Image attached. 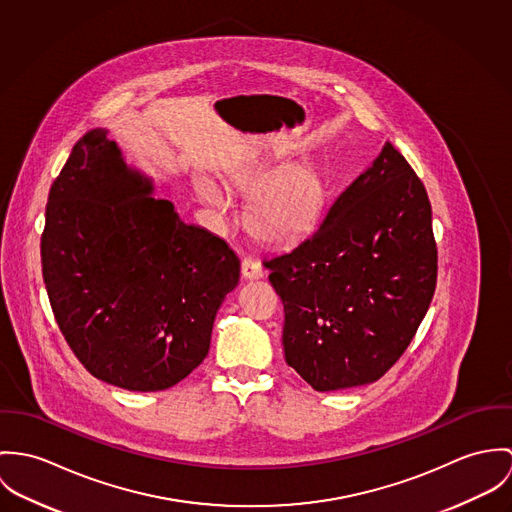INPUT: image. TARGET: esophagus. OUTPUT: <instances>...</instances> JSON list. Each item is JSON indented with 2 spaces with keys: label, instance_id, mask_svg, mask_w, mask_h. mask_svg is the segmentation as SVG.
Wrapping results in <instances>:
<instances>
[{
  "label": "esophagus",
  "instance_id": "obj_1",
  "mask_svg": "<svg viewBox=\"0 0 512 512\" xmlns=\"http://www.w3.org/2000/svg\"><path fill=\"white\" fill-rule=\"evenodd\" d=\"M263 273H265V271H263L261 263H257L255 259L245 257V259L241 261V275H243L245 281H257V279L263 277Z\"/></svg>",
  "mask_w": 512,
  "mask_h": 512
}]
</instances>
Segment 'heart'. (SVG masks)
I'll return each mask as SVG.
<instances>
[{"instance_id":"heart-1","label":"heart","mask_w":512,"mask_h":512,"mask_svg":"<svg viewBox=\"0 0 512 512\" xmlns=\"http://www.w3.org/2000/svg\"><path fill=\"white\" fill-rule=\"evenodd\" d=\"M257 174L245 182L249 190H258L249 204V226L271 241H288L298 237L316 218L322 200L324 186L308 165H292L271 176ZM198 194L204 204L214 208L218 214L226 216L231 212L228 194L210 178L198 182Z\"/></svg>"}]
</instances>
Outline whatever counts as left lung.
Instances as JSON below:
<instances>
[{
  "label": "left lung",
  "mask_w": 512,
  "mask_h": 512,
  "mask_svg": "<svg viewBox=\"0 0 512 512\" xmlns=\"http://www.w3.org/2000/svg\"><path fill=\"white\" fill-rule=\"evenodd\" d=\"M436 261L426 188L387 141L310 235L265 261L286 363L320 393L383 377L428 312Z\"/></svg>",
  "instance_id": "obj_1"
}]
</instances>
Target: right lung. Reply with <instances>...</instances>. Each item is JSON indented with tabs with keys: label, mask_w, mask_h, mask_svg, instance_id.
Listing matches in <instances>:
<instances>
[{
	"label": "right lung",
	"mask_w": 512,
	"mask_h": 512,
	"mask_svg": "<svg viewBox=\"0 0 512 512\" xmlns=\"http://www.w3.org/2000/svg\"><path fill=\"white\" fill-rule=\"evenodd\" d=\"M153 194L108 129H90L51 186L41 237L64 340L96 379L139 393L171 389L206 359L239 283L228 243Z\"/></svg>",
	"instance_id": "1"
}]
</instances>
